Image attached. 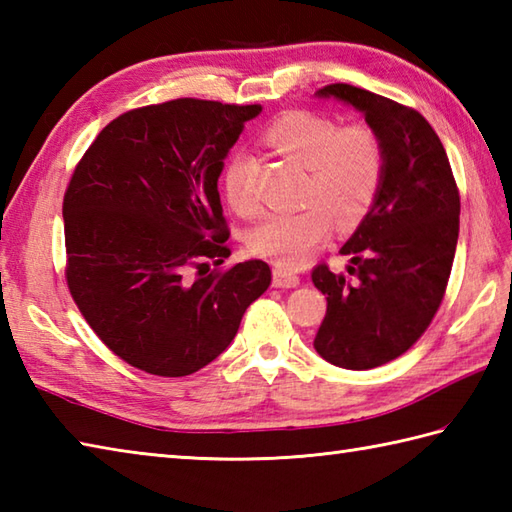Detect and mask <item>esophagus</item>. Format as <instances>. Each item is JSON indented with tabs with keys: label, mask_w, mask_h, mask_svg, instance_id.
Wrapping results in <instances>:
<instances>
[{
	"label": "esophagus",
	"mask_w": 512,
	"mask_h": 512,
	"mask_svg": "<svg viewBox=\"0 0 512 512\" xmlns=\"http://www.w3.org/2000/svg\"><path fill=\"white\" fill-rule=\"evenodd\" d=\"M273 286L275 288H295V286H299V277L293 273V270L275 266L273 268Z\"/></svg>",
	"instance_id": "obj_1"
}]
</instances>
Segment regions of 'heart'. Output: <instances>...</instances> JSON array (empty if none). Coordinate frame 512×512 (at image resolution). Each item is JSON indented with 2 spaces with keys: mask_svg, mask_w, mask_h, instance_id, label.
I'll return each instance as SVG.
<instances>
[{
  "mask_svg": "<svg viewBox=\"0 0 512 512\" xmlns=\"http://www.w3.org/2000/svg\"><path fill=\"white\" fill-rule=\"evenodd\" d=\"M266 142L306 168L308 208L268 217L250 237V248L277 266L297 268L326 242L333 219L339 228H353L368 215L382 188L384 148L368 126L339 128L333 119L308 110L279 117L268 126ZM224 190L237 213H253L244 157H235L226 168Z\"/></svg>",
  "mask_w": 512,
  "mask_h": 512,
  "instance_id": "obj_1",
  "label": "heart"
}]
</instances>
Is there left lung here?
<instances>
[{"instance_id": "left-lung-1", "label": "left lung", "mask_w": 512, "mask_h": 512, "mask_svg": "<svg viewBox=\"0 0 512 512\" xmlns=\"http://www.w3.org/2000/svg\"><path fill=\"white\" fill-rule=\"evenodd\" d=\"M315 95L359 110L384 148L379 195L339 250L350 257L346 273L313 270L328 295L315 350L339 368L368 370L406 353L433 322L455 259L459 190L442 142L417 110L350 84Z\"/></svg>"}]
</instances>
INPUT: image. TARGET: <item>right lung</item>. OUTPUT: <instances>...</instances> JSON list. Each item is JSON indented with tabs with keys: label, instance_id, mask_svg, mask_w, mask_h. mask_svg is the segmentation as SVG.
<instances>
[{
	"label": "right lung",
	"instance_id": "obj_1",
	"mask_svg": "<svg viewBox=\"0 0 512 512\" xmlns=\"http://www.w3.org/2000/svg\"><path fill=\"white\" fill-rule=\"evenodd\" d=\"M259 113L188 97L128 110L77 164L64 195L66 282L126 364L159 377L197 373L270 286L262 259L202 273L208 259L219 266L230 255L217 179Z\"/></svg>",
	"mask_w": 512,
	"mask_h": 512
}]
</instances>
